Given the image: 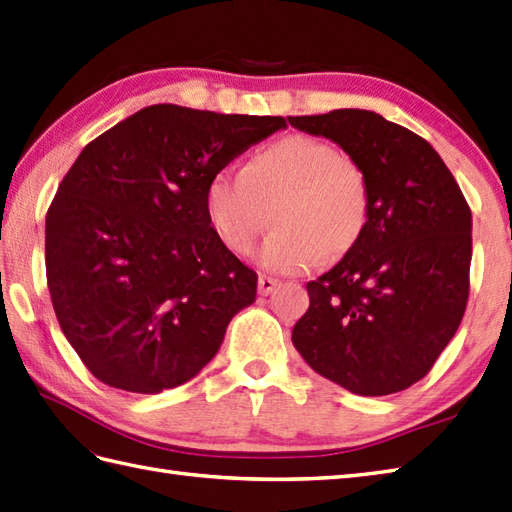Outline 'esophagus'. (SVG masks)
Wrapping results in <instances>:
<instances>
[{
    "label": "esophagus",
    "instance_id": "34e87169",
    "mask_svg": "<svg viewBox=\"0 0 512 512\" xmlns=\"http://www.w3.org/2000/svg\"><path fill=\"white\" fill-rule=\"evenodd\" d=\"M257 285H259V294H261V296H268V294H272V292L277 290L279 281L272 279V277H259Z\"/></svg>",
    "mask_w": 512,
    "mask_h": 512
}]
</instances>
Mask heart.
Returning a JSON list of instances; mask_svg holds the SVG:
<instances>
[{"instance_id": "1", "label": "heart", "mask_w": 512, "mask_h": 512, "mask_svg": "<svg viewBox=\"0 0 512 512\" xmlns=\"http://www.w3.org/2000/svg\"><path fill=\"white\" fill-rule=\"evenodd\" d=\"M272 218L279 227L261 244L257 261L277 275L312 268L358 240L368 216L364 174L334 146L290 135L257 150L246 168L224 165L205 187V216L218 240L235 255L251 253Z\"/></svg>"}]
</instances>
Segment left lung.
<instances>
[{
	"instance_id": "left-lung-1",
	"label": "left lung",
	"mask_w": 512,
	"mask_h": 512,
	"mask_svg": "<svg viewBox=\"0 0 512 512\" xmlns=\"http://www.w3.org/2000/svg\"><path fill=\"white\" fill-rule=\"evenodd\" d=\"M325 137L364 174L358 240L307 283L310 310L292 342L316 373L362 397L406 390L454 338L469 299L471 209L438 152L362 109L288 117Z\"/></svg>"
}]
</instances>
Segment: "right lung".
Here are the masks:
<instances>
[{
	"mask_svg": "<svg viewBox=\"0 0 512 512\" xmlns=\"http://www.w3.org/2000/svg\"><path fill=\"white\" fill-rule=\"evenodd\" d=\"M283 117L152 104L85 146L45 218L65 338L106 386L157 395L207 366L257 275L205 216L209 176Z\"/></svg>",
	"mask_w": 512,
	"mask_h": 512,
	"instance_id": "obj_1",
	"label": "right lung"
}]
</instances>
